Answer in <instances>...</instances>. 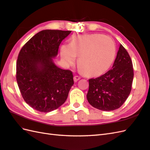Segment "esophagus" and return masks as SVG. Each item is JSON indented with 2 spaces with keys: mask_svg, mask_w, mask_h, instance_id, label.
Segmentation results:
<instances>
[{
  "mask_svg": "<svg viewBox=\"0 0 150 150\" xmlns=\"http://www.w3.org/2000/svg\"><path fill=\"white\" fill-rule=\"evenodd\" d=\"M73 79H74L75 82H77L79 80H80L81 77H80V76H79V75H75V76H74V78H73Z\"/></svg>",
  "mask_w": 150,
  "mask_h": 150,
  "instance_id": "esophagus-1",
  "label": "esophagus"
}]
</instances>
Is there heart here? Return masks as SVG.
I'll list each match as a JSON object with an SVG mask.
<instances>
[{
    "mask_svg": "<svg viewBox=\"0 0 150 150\" xmlns=\"http://www.w3.org/2000/svg\"><path fill=\"white\" fill-rule=\"evenodd\" d=\"M115 44L111 37L103 34L84 35L73 39L69 45L60 49L62 59L72 64L79 57L78 66L84 73L98 75L110 68L115 56Z\"/></svg>",
    "mask_w": 150,
    "mask_h": 150,
    "instance_id": "obj_1",
    "label": "heart"
}]
</instances>
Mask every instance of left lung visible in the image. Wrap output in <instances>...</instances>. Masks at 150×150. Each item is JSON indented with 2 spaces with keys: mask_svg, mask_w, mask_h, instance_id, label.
<instances>
[{
  "mask_svg": "<svg viewBox=\"0 0 150 150\" xmlns=\"http://www.w3.org/2000/svg\"><path fill=\"white\" fill-rule=\"evenodd\" d=\"M133 75L132 60L120 44L112 68L100 77L89 79V103L103 111L119 108L131 92Z\"/></svg>",
  "mask_w": 150,
  "mask_h": 150,
  "instance_id": "8db88e82",
  "label": "left lung"
}]
</instances>
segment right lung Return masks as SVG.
Masks as SVG:
<instances>
[{"mask_svg": "<svg viewBox=\"0 0 150 150\" xmlns=\"http://www.w3.org/2000/svg\"><path fill=\"white\" fill-rule=\"evenodd\" d=\"M71 31L46 30L22 46L16 64V79L24 101L34 110L50 112L65 103L74 84L71 71L52 61L63 39Z\"/></svg>", "mask_w": 150, "mask_h": 150, "instance_id": "obj_1", "label": "right lung"}]
</instances>
